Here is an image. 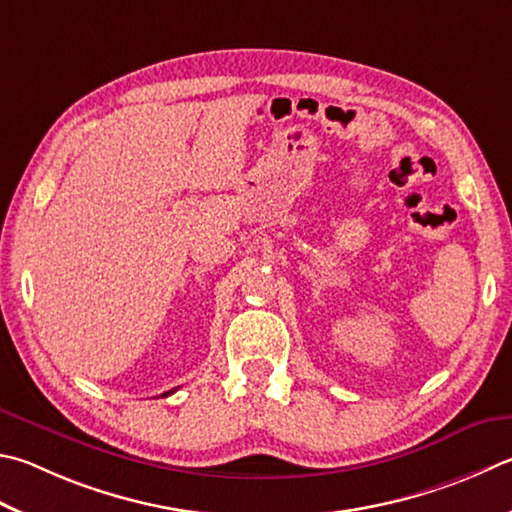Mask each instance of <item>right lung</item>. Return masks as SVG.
Here are the masks:
<instances>
[{"mask_svg":"<svg viewBox=\"0 0 512 512\" xmlns=\"http://www.w3.org/2000/svg\"><path fill=\"white\" fill-rule=\"evenodd\" d=\"M172 392H174V389H170V392H165V394H163V396H170V394H172Z\"/></svg>","mask_w":512,"mask_h":512,"instance_id":"1","label":"right lung"}]
</instances>
